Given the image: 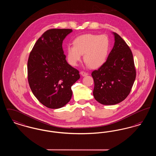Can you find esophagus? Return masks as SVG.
I'll return each instance as SVG.
<instances>
[{
  "instance_id": "esophagus-1",
  "label": "esophagus",
  "mask_w": 156,
  "mask_h": 156,
  "mask_svg": "<svg viewBox=\"0 0 156 156\" xmlns=\"http://www.w3.org/2000/svg\"><path fill=\"white\" fill-rule=\"evenodd\" d=\"M80 74H81L83 76H87V75L88 74V73H87V72H85V71H81Z\"/></svg>"
}]
</instances>
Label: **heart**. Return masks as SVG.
I'll return each mask as SVG.
<instances>
[{"label":"heart","mask_w":156,"mask_h":156,"mask_svg":"<svg viewBox=\"0 0 156 156\" xmlns=\"http://www.w3.org/2000/svg\"><path fill=\"white\" fill-rule=\"evenodd\" d=\"M110 40L106 35L85 34L75 38L73 46L67 48L68 63L76 66L83 54L84 62L91 68L101 67L106 61L109 49Z\"/></svg>","instance_id":"heart-1"}]
</instances>
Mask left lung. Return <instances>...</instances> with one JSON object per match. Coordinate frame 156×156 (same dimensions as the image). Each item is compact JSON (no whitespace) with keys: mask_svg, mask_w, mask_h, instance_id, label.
Segmentation results:
<instances>
[{"mask_svg":"<svg viewBox=\"0 0 156 156\" xmlns=\"http://www.w3.org/2000/svg\"><path fill=\"white\" fill-rule=\"evenodd\" d=\"M115 44L104 64L92 73L93 95L100 104L112 105L126 99L136 79L132 52L124 40L113 33Z\"/></svg>","mask_w":156,"mask_h":156,"instance_id":"8db88e82","label":"left lung"}]
</instances>
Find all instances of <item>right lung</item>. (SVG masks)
Returning a JSON list of instances; mask_svg holds the SVG:
<instances>
[{
	"mask_svg": "<svg viewBox=\"0 0 156 156\" xmlns=\"http://www.w3.org/2000/svg\"><path fill=\"white\" fill-rule=\"evenodd\" d=\"M72 29L47 30L37 40L27 62L30 89L40 103L58 109L70 101L71 87L80 78L79 71L67 63L62 41Z\"/></svg>",
	"mask_w": 156,
	"mask_h": 156,
	"instance_id": "right-lung-1",
	"label": "right lung"
}]
</instances>
